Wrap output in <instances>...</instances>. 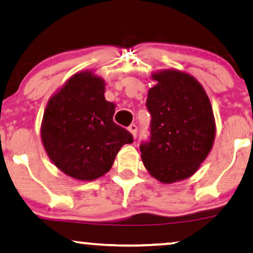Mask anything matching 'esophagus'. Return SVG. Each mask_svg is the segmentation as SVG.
Here are the masks:
<instances>
[{"instance_id": "esophagus-1", "label": "esophagus", "mask_w": 253, "mask_h": 253, "mask_svg": "<svg viewBox=\"0 0 253 253\" xmlns=\"http://www.w3.org/2000/svg\"><path fill=\"white\" fill-rule=\"evenodd\" d=\"M128 130H129V133L133 135V137L135 138L136 137V133H137V127H136V125H130L129 127H128Z\"/></svg>"}]
</instances>
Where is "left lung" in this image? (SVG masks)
Listing matches in <instances>:
<instances>
[{
  "label": "left lung",
  "instance_id": "1",
  "mask_svg": "<svg viewBox=\"0 0 253 253\" xmlns=\"http://www.w3.org/2000/svg\"><path fill=\"white\" fill-rule=\"evenodd\" d=\"M148 91L150 142L141 144L148 173L162 183L186 180L197 172L213 147L215 119L211 102L196 78L167 69L151 73Z\"/></svg>",
  "mask_w": 253,
  "mask_h": 253
}]
</instances>
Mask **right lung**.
<instances>
[{
  "instance_id": "obj_1",
  "label": "right lung",
  "mask_w": 253,
  "mask_h": 253,
  "mask_svg": "<svg viewBox=\"0 0 253 253\" xmlns=\"http://www.w3.org/2000/svg\"><path fill=\"white\" fill-rule=\"evenodd\" d=\"M105 81L79 71L49 98L40 135L51 163L79 181H94L111 169L124 144L133 142L113 122L116 104L105 99Z\"/></svg>"
}]
</instances>
